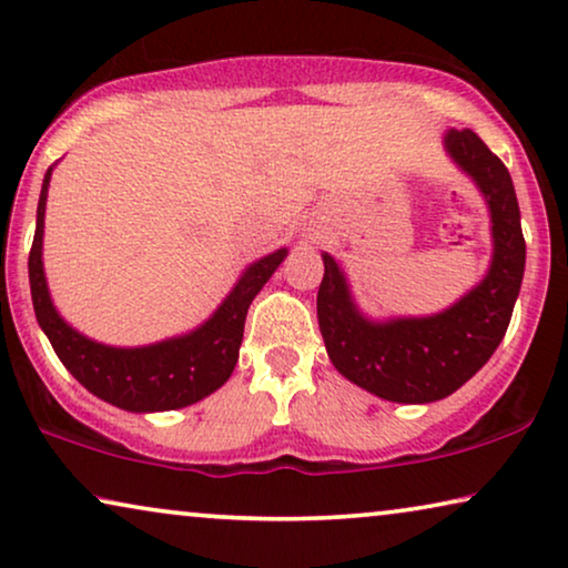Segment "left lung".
<instances>
[{"label":"left lung","instance_id":"left-lung-1","mask_svg":"<svg viewBox=\"0 0 568 568\" xmlns=\"http://www.w3.org/2000/svg\"><path fill=\"white\" fill-rule=\"evenodd\" d=\"M442 146L484 196L491 220V261L478 284L439 313L369 317L356 305L346 271L323 253L317 323L325 352L348 383L393 403H434L468 383L501 344L525 276L509 170L470 129H447Z\"/></svg>","mask_w":568,"mask_h":568}]
</instances>
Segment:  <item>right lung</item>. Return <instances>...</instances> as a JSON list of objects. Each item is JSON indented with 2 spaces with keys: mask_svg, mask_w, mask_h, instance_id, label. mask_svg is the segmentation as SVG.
Segmentation results:
<instances>
[{
  "mask_svg": "<svg viewBox=\"0 0 568 568\" xmlns=\"http://www.w3.org/2000/svg\"><path fill=\"white\" fill-rule=\"evenodd\" d=\"M53 168L57 165L45 170L41 199H38L28 276L38 325L49 336L61 364L95 398L111 403L115 408L131 410V414L185 408L220 390L237 364L247 307L271 274L282 266L290 251L278 247V251L245 266L227 297L220 302V307L204 323L181 333V336L146 346L100 344L61 317L51 300L49 282H45L43 224Z\"/></svg>",
  "mask_w": 568,
  "mask_h": 568,
  "instance_id": "add662e5",
  "label": "right lung"
}]
</instances>
